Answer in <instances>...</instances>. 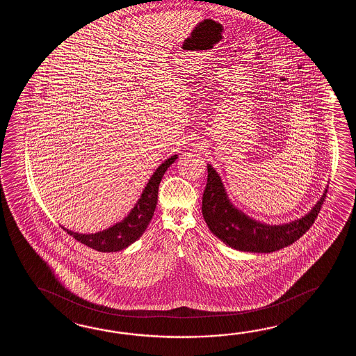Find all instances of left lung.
Listing matches in <instances>:
<instances>
[{
    "label": "left lung",
    "instance_id": "left-lung-1",
    "mask_svg": "<svg viewBox=\"0 0 356 356\" xmlns=\"http://www.w3.org/2000/svg\"><path fill=\"white\" fill-rule=\"evenodd\" d=\"M327 189L316 206L300 219L282 225H268L250 219L230 204L216 170L207 165V183L202 196V215L213 235L234 250L270 253L285 248L305 234L325 201Z\"/></svg>",
    "mask_w": 356,
    "mask_h": 356
}]
</instances>
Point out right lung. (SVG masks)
<instances>
[{"mask_svg": "<svg viewBox=\"0 0 356 356\" xmlns=\"http://www.w3.org/2000/svg\"><path fill=\"white\" fill-rule=\"evenodd\" d=\"M175 159L177 155L170 156L155 170V173L149 179V183L146 184L140 200L137 201L136 206L121 222H117L113 227L95 234H79L63 227L62 229L72 238H75L77 242L83 243L98 252H117L129 247V244H132L144 234L149 222L152 221L158 202L160 181Z\"/></svg>", "mask_w": 356, "mask_h": 356, "instance_id": "obj_1", "label": "right lung"}]
</instances>
